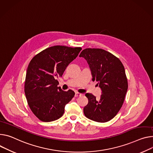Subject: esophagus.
Listing matches in <instances>:
<instances>
[{
	"label": "esophagus",
	"mask_w": 153,
	"mask_h": 153,
	"mask_svg": "<svg viewBox=\"0 0 153 153\" xmlns=\"http://www.w3.org/2000/svg\"><path fill=\"white\" fill-rule=\"evenodd\" d=\"M81 95H82V94L79 93V92H76L75 93V97H79V96H80Z\"/></svg>",
	"instance_id": "1"
}]
</instances>
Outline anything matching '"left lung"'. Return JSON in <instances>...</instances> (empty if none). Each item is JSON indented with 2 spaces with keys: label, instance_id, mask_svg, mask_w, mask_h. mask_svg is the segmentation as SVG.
Masks as SVG:
<instances>
[{
  "label": "left lung",
  "instance_id": "1",
  "mask_svg": "<svg viewBox=\"0 0 153 153\" xmlns=\"http://www.w3.org/2000/svg\"><path fill=\"white\" fill-rule=\"evenodd\" d=\"M87 62L92 80L98 82L102 91L99 100L86 93L88 104L84 108L85 117L96 122L112 120L119 112L128 88L125 69L121 62L112 53L102 49L87 48L79 55Z\"/></svg>",
  "mask_w": 153,
  "mask_h": 153
}]
</instances>
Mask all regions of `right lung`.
<instances>
[{"label":"right lung","instance_id":"obj_1","mask_svg":"<svg viewBox=\"0 0 153 153\" xmlns=\"http://www.w3.org/2000/svg\"><path fill=\"white\" fill-rule=\"evenodd\" d=\"M81 48L54 46L41 51L27 67L24 91L33 114L41 121L50 122L60 118L65 107L75 93L58 87L57 78L62 77L68 65L73 61Z\"/></svg>","mask_w":153,"mask_h":153}]
</instances>
